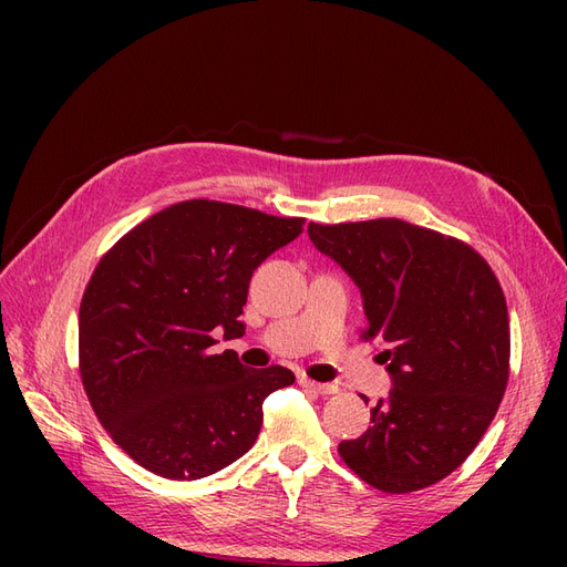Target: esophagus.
<instances>
[{
    "label": "esophagus",
    "instance_id": "esophagus-1",
    "mask_svg": "<svg viewBox=\"0 0 567 567\" xmlns=\"http://www.w3.org/2000/svg\"><path fill=\"white\" fill-rule=\"evenodd\" d=\"M300 385L307 388V390H312V392H319V394L338 392V385H333V383H317V381H310V379H300Z\"/></svg>",
    "mask_w": 567,
    "mask_h": 567
}]
</instances>
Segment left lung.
<instances>
[{
  "label": "left lung",
  "instance_id": "1",
  "mask_svg": "<svg viewBox=\"0 0 567 567\" xmlns=\"http://www.w3.org/2000/svg\"><path fill=\"white\" fill-rule=\"evenodd\" d=\"M312 244L362 290L364 340L383 342L390 398L338 454L367 485L406 494L471 456L506 392V298L487 260L454 236L381 217L310 225Z\"/></svg>",
  "mask_w": 567,
  "mask_h": 567
}]
</instances>
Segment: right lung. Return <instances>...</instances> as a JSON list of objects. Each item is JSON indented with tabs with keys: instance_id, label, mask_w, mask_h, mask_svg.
I'll return each mask as SVG.
<instances>
[{
	"instance_id": "obj_1",
	"label": "right lung",
	"mask_w": 567,
	"mask_h": 567,
	"mask_svg": "<svg viewBox=\"0 0 567 567\" xmlns=\"http://www.w3.org/2000/svg\"><path fill=\"white\" fill-rule=\"evenodd\" d=\"M302 217L194 198L130 229L94 267L80 302V379L99 423L142 468L198 480L244 456L262 402L293 385L284 367L213 354L238 321L252 271L293 241Z\"/></svg>"
}]
</instances>
